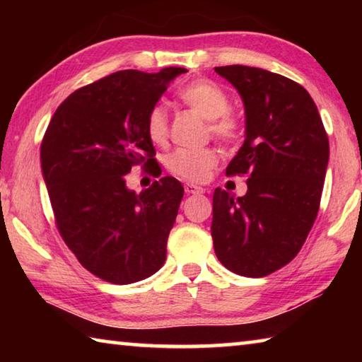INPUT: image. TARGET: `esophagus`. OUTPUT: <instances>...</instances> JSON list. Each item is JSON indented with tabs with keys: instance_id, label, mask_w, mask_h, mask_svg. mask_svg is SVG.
<instances>
[{
	"instance_id": "obj_1",
	"label": "esophagus",
	"mask_w": 362,
	"mask_h": 362,
	"mask_svg": "<svg viewBox=\"0 0 362 362\" xmlns=\"http://www.w3.org/2000/svg\"><path fill=\"white\" fill-rule=\"evenodd\" d=\"M185 193L187 194H201V193H204V188H201L198 185H193V183H187Z\"/></svg>"
}]
</instances>
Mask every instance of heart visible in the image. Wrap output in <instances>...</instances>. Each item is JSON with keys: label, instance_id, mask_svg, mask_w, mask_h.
Returning a JSON list of instances; mask_svg holds the SVG:
<instances>
[{"label": "heart", "instance_id": "b5f03b06", "mask_svg": "<svg viewBox=\"0 0 362 362\" xmlns=\"http://www.w3.org/2000/svg\"><path fill=\"white\" fill-rule=\"evenodd\" d=\"M180 100L207 119V129L223 144L236 142L241 124L235 115L228 112L230 99L222 88L211 81L198 79L180 90ZM145 131L150 142L164 145L169 137L168 113L161 105L153 107L146 115ZM218 161L217 151L211 146L203 148H179L166 158V168L170 174L183 180L201 182L209 175Z\"/></svg>", "mask_w": 362, "mask_h": 362}]
</instances>
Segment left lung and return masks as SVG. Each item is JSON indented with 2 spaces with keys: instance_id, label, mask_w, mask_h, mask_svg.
<instances>
[{
  "instance_id": "1",
  "label": "left lung",
  "mask_w": 362,
  "mask_h": 362,
  "mask_svg": "<svg viewBox=\"0 0 362 362\" xmlns=\"http://www.w3.org/2000/svg\"><path fill=\"white\" fill-rule=\"evenodd\" d=\"M216 71L238 89L246 110V139L226 175L249 179L240 198L214 192V249L230 272L262 278L298 254L315 223L329 139L303 86L255 66L226 65Z\"/></svg>"
}]
</instances>
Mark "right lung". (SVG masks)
<instances>
[{
	"mask_svg": "<svg viewBox=\"0 0 362 362\" xmlns=\"http://www.w3.org/2000/svg\"><path fill=\"white\" fill-rule=\"evenodd\" d=\"M185 71L121 70L79 88L60 103L42 137L41 169L60 236L88 272L108 283H137L166 260L182 183L163 177L136 194L126 174L150 164L161 175L146 115Z\"/></svg>",
	"mask_w": 362,
	"mask_h": 362,
	"instance_id": "add662e5",
	"label": "right lung"
}]
</instances>
